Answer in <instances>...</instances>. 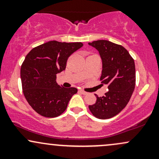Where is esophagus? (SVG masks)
Wrapping results in <instances>:
<instances>
[{"label":"esophagus","mask_w":159,"mask_h":159,"mask_svg":"<svg viewBox=\"0 0 159 159\" xmlns=\"http://www.w3.org/2000/svg\"><path fill=\"white\" fill-rule=\"evenodd\" d=\"M79 92L80 93H81V94H83V95H87V94H88V93H87V92H85V91H84V90H79Z\"/></svg>","instance_id":"1"}]
</instances>
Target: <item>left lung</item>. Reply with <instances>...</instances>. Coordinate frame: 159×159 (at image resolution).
I'll list each match as a JSON object with an SVG mask.
<instances>
[{
	"instance_id": "obj_1",
	"label": "left lung",
	"mask_w": 159,
	"mask_h": 159,
	"mask_svg": "<svg viewBox=\"0 0 159 159\" xmlns=\"http://www.w3.org/2000/svg\"><path fill=\"white\" fill-rule=\"evenodd\" d=\"M88 44L99 53L102 61L100 81L108 88L104 96L96 95V103L89 105V109L96 118L110 119L126 106L134 90V59L124 47L107 40H97Z\"/></svg>"
}]
</instances>
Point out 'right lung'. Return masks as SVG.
Wrapping results in <instances>:
<instances>
[{"label":"right lung","instance_id":"add662e5","mask_svg":"<svg viewBox=\"0 0 159 159\" xmlns=\"http://www.w3.org/2000/svg\"><path fill=\"white\" fill-rule=\"evenodd\" d=\"M83 46L81 43L54 40L30 51L21 66V79L25 98L36 113L56 117L66 109L69 100L78 92L64 88L56 81L57 74L65 70L68 57Z\"/></svg>","mask_w":159,"mask_h":159}]
</instances>
